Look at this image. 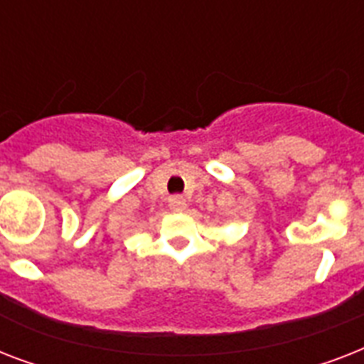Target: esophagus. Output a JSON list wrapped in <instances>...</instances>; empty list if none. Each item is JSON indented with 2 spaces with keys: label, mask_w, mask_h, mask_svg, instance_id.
I'll return each instance as SVG.
<instances>
[{
  "label": "esophagus",
  "mask_w": 364,
  "mask_h": 364,
  "mask_svg": "<svg viewBox=\"0 0 364 364\" xmlns=\"http://www.w3.org/2000/svg\"><path fill=\"white\" fill-rule=\"evenodd\" d=\"M168 204H170V208L173 211H183L187 208V200L183 198V196H171V198L168 200Z\"/></svg>",
  "instance_id": "1"
}]
</instances>
